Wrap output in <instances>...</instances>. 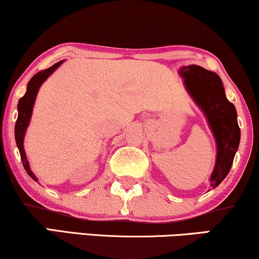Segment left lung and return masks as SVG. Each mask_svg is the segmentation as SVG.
<instances>
[{
  "instance_id": "1",
  "label": "left lung",
  "mask_w": 259,
  "mask_h": 259,
  "mask_svg": "<svg viewBox=\"0 0 259 259\" xmlns=\"http://www.w3.org/2000/svg\"><path fill=\"white\" fill-rule=\"evenodd\" d=\"M190 97L204 113L217 141V161L210 177V188L215 189L227 177L232 167L239 142L240 129L237 110L226 98L220 76L199 65H188L179 69Z\"/></svg>"
}]
</instances>
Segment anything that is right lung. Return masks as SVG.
Masks as SVG:
<instances>
[{"instance_id":"1","label":"right lung","mask_w":259,"mask_h":259,"mask_svg":"<svg viewBox=\"0 0 259 259\" xmlns=\"http://www.w3.org/2000/svg\"><path fill=\"white\" fill-rule=\"evenodd\" d=\"M62 63H63V61L57 62V63L52 65V67L35 74L34 76L29 80V82L27 84V91H26L25 96L20 98V100H19V104H18L19 113H18V119H16V123H15L16 146H18L19 152H20L21 161L26 169V172H27L28 176L35 182L38 181L37 177L33 175V172H32L31 168H29V163L27 161V158H26V153L24 149V137L26 134V129H27L29 124V120H31L32 111H33V105L35 101V97H37V93L39 91V87L41 86V83L44 82V81L47 80V78L50 76V75L54 73V71L56 70Z\"/></svg>"}]
</instances>
